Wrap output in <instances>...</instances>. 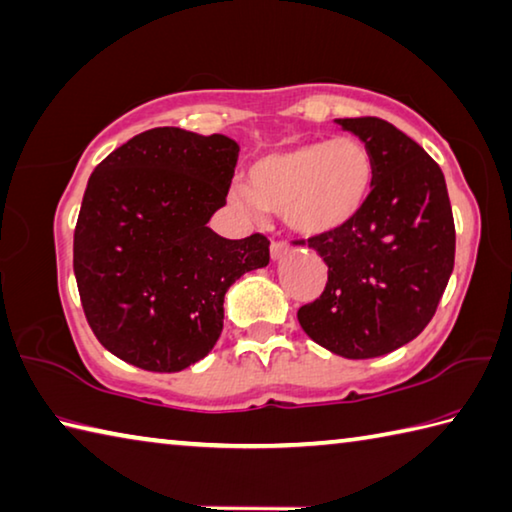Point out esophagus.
<instances>
[{"mask_svg": "<svg viewBox=\"0 0 512 512\" xmlns=\"http://www.w3.org/2000/svg\"><path fill=\"white\" fill-rule=\"evenodd\" d=\"M286 255H291V246L284 244V241H273V246H271L273 262H280V259H284Z\"/></svg>", "mask_w": 512, "mask_h": 512, "instance_id": "34e87169", "label": "esophagus"}]
</instances>
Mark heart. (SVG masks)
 <instances>
[{"mask_svg":"<svg viewBox=\"0 0 512 512\" xmlns=\"http://www.w3.org/2000/svg\"><path fill=\"white\" fill-rule=\"evenodd\" d=\"M374 156L356 138L297 143L248 165L230 197L248 212H282L302 237H327L356 221L374 197Z\"/></svg>","mask_w":512,"mask_h":512,"instance_id":"heart-1","label":"heart"}]
</instances>
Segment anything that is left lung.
<instances>
[{"label":"left lung","mask_w":512,"mask_h":512,"mask_svg":"<svg viewBox=\"0 0 512 512\" xmlns=\"http://www.w3.org/2000/svg\"><path fill=\"white\" fill-rule=\"evenodd\" d=\"M336 123L374 156L376 188L351 226L309 239L329 280L297 320L320 347L367 360L427 327L452 275L457 237L443 172L421 145L380 118Z\"/></svg>","instance_id":"obj_1"}]
</instances>
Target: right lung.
I'll list each match as a JSON object with an SVG mask.
<instances>
[{"instance_id": "1", "label": "right lung", "mask_w": 512, "mask_h": 512, "mask_svg": "<svg viewBox=\"0 0 512 512\" xmlns=\"http://www.w3.org/2000/svg\"><path fill=\"white\" fill-rule=\"evenodd\" d=\"M239 145L156 127L102 161L87 183L73 273L100 345L156 374L206 358L241 275L268 266V239H226L208 221L226 206Z\"/></svg>"}]
</instances>
